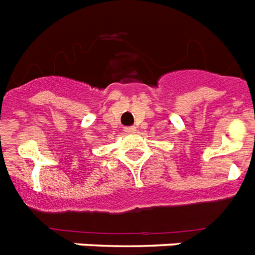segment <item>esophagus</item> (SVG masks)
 <instances>
[{"instance_id":"34e87169","label":"esophagus","mask_w":255,"mask_h":255,"mask_svg":"<svg viewBox=\"0 0 255 255\" xmlns=\"http://www.w3.org/2000/svg\"><path fill=\"white\" fill-rule=\"evenodd\" d=\"M124 131L128 132V134H132V132L136 131V129H135V126H126Z\"/></svg>"}]
</instances>
